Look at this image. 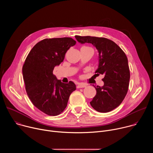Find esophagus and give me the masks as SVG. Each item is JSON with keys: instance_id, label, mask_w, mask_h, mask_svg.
I'll return each instance as SVG.
<instances>
[{"instance_id": "1", "label": "esophagus", "mask_w": 153, "mask_h": 153, "mask_svg": "<svg viewBox=\"0 0 153 153\" xmlns=\"http://www.w3.org/2000/svg\"><path fill=\"white\" fill-rule=\"evenodd\" d=\"M86 85L84 84V83H79L77 86V88H85V87H86Z\"/></svg>"}]
</instances>
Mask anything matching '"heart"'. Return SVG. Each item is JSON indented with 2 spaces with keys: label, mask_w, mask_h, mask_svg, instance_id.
Listing matches in <instances>:
<instances>
[{
  "label": "heart",
  "mask_w": 153,
  "mask_h": 153,
  "mask_svg": "<svg viewBox=\"0 0 153 153\" xmlns=\"http://www.w3.org/2000/svg\"><path fill=\"white\" fill-rule=\"evenodd\" d=\"M89 48V47H88Z\"/></svg>",
  "instance_id": "obj_1"
}]
</instances>
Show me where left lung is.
I'll return each instance as SVG.
<instances>
[{"label": "left lung", "mask_w": 153, "mask_h": 153, "mask_svg": "<svg viewBox=\"0 0 153 153\" xmlns=\"http://www.w3.org/2000/svg\"><path fill=\"white\" fill-rule=\"evenodd\" d=\"M75 38L82 44L91 43L98 51L96 73L104 76V85L94 86L96 94L90 104L98 112H110L120 105L128 92L130 73L127 57L115 42L106 38L80 36Z\"/></svg>", "instance_id": "left-lung-1"}]
</instances>
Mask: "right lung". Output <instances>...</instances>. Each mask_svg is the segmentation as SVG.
I'll use <instances>...</instances> for the list:
<instances>
[{
	"mask_svg": "<svg viewBox=\"0 0 153 153\" xmlns=\"http://www.w3.org/2000/svg\"><path fill=\"white\" fill-rule=\"evenodd\" d=\"M76 43L71 37L43 39L31 49L24 64L27 93L33 104L47 115L54 116L63 112L76 89L74 82L64 83L53 73Z\"/></svg>",
	"mask_w": 153,
	"mask_h": 153,
	"instance_id": "right-lung-1",
	"label": "right lung"
}]
</instances>
